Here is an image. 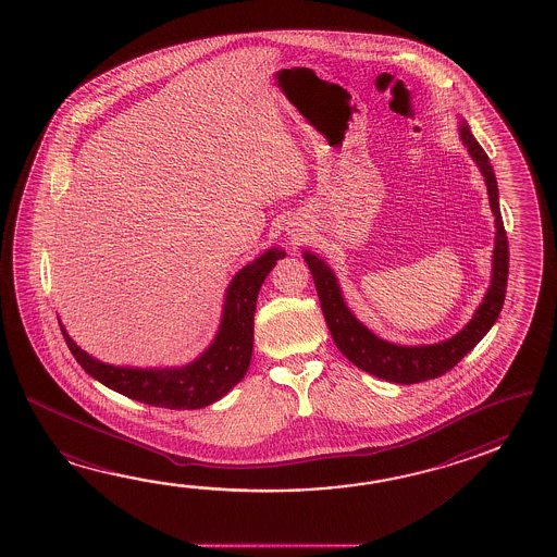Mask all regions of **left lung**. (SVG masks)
Returning a JSON list of instances; mask_svg holds the SVG:
<instances>
[{
  "mask_svg": "<svg viewBox=\"0 0 557 557\" xmlns=\"http://www.w3.org/2000/svg\"><path fill=\"white\" fill-rule=\"evenodd\" d=\"M460 137L484 175L497 228L492 284L487 288L484 302L475 310L473 319L466 324L463 331L444 343L430 344V346H398V344L380 341L379 336L368 331L367 326L358 322L355 314L346 308L331 269L320 261L317 255L305 252V261L312 273L314 286L319 293L322 314L338 350L360 370L382 380H391L396 384H416V382L438 379L442 374H446L484 338L504 307L506 286H508L509 250L508 235H506L502 213H499V202H497L494 166L466 123L460 125Z\"/></svg>",
  "mask_w": 557,
  "mask_h": 557,
  "instance_id": "left-lung-1",
  "label": "left lung"
}]
</instances>
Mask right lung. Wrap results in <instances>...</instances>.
<instances>
[{"mask_svg": "<svg viewBox=\"0 0 557 557\" xmlns=\"http://www.w3.org/2000/svg\"><path fill=\"white\" fill-rule=\"evenodd\" d=\"M278 259H284L283 250L271 249L238 271L226 290L223 320L214 343L189 367L165 370L109 367L84 352L60 324L63 338L85 372L111 391L169 410L209 406L223 398L249 370L257 296Z\"/></svg>", "mask_w": 557, "mask_h": 557, "instance_id": "right-lung-1", "label": "right lung"}]
</instances>
